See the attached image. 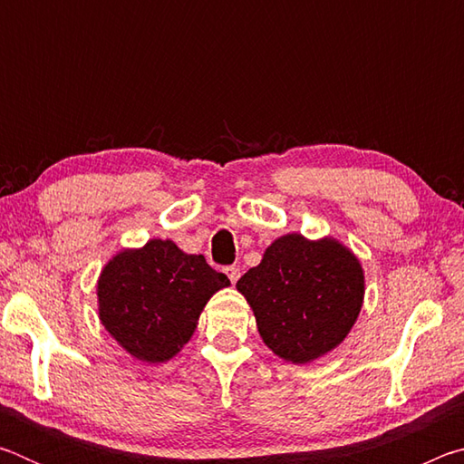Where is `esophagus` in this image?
I'll return each mask as SVG.
<instances>
[{"label": "esophagus", "instance_id": "34e87169", "mask_svg": "<svg viewBox=\"0 0 464 464\" xmlns=\"http://www.w3.org/2000/svg\"><path fill=\"white\" fill-rule=\"evenodd\" d=\"M225 274H227V276H229V280H231L233 285H235V282H237V280H239V276H241V270L237 268V266H227V268H225Z\"/></svg>", "mask_w": 464, "mask_h": 464}]
</instances>
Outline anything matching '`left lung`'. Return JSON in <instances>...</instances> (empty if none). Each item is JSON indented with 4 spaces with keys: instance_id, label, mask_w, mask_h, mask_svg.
Segmentation results:
<instances>
[{
    "instance_id": "obj_1",
    "label": "left lung",
    "mask_w": 464,
    "mask_h": 464,
    "mask_svg": "<svg viewBox=\"0 0 464 464\" xmlns=\"http://www.w3.org/2000/svg\"><path fill=\"white\" fill-rule=\"evenodd\" d=\"M237 290L274 354L309 364L337 348L354 327L364 301V272L340 241L288 233L243 274Z\"/></svg>"
}]
</instances>
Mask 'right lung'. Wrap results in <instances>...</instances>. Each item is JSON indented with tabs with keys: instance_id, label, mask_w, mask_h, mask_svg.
I'll use <instances>...</instances> for the list:
<instances>
[{
	"instance_id": "right-lung-1",
	"label": "right lung",
	"mask_w": 464,
	"mask_h": 464,
	"mask_svg": "<svg viewBox=\"0 0 464 464\" xmlns=\"http://www.w3.org/2000/svg\"><path fill=\"white\" fill-rule=\"evenodd\" d=\"M229 285L204 256L184 254L169 239H151L119 251L104 266L100 321L140 362H168L192 337L208 298Z\"/></svg>"
}]
</instances>
